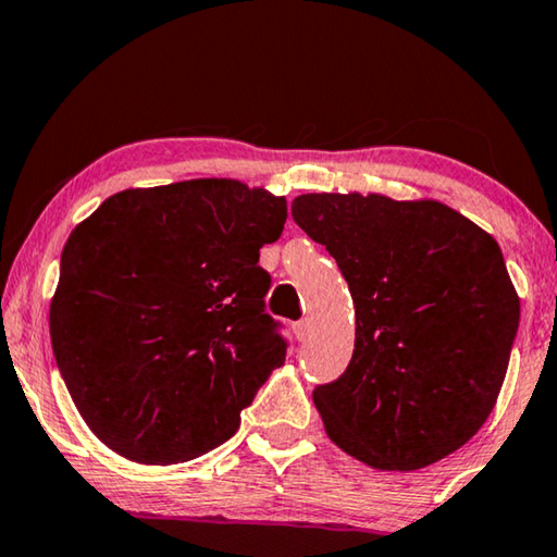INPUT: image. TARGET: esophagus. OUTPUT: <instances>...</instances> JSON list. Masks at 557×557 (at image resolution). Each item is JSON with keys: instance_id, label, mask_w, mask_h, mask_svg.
Returning a JSON list of instances; mask_svg holds the SVG:
<instances>
[{"instance_id": "esophagus-1", "label": "esophagus", "mask_w": 557, "mask_h": 557, "mask_svg": "<svg viewBox=\"0 0 557 557\" xmlns=\"http://www.w3.org/2000/svg\"><path fill=\"white\" fill-rule=\"evenodd\" d=\"M295 332H297L299 339H305L307 334L312 332V320H310V317H302V320H299V322L295 324Z\"/></svg>"}]
</instances>
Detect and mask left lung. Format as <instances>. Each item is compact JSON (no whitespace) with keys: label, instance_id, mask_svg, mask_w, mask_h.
Listing matches in <instances>:
<instances>
[{"label":"left lung","instance_id":"left-lung-1","mask_svg":"<svg viewBox=\"0 0 557 557\" xmlns=\"http://www.w3.org/2000/svg\"><path fill=\"white\" fill-rule=\"evenodd\" d=\"M293 218L355 299L349 367L312 394L326 436L382 471L454 454L493 411L520 322L498 243L444 202L374 193H307Z\"/></svg>","mask_w":557,"mask_h":557}]
</instances>
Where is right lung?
Masks as SVG:
<instances>
[{"instance_id": "1", "label": "right lung", "mask_w": 557, "mask_h": 557, "mask_svg": "<svg viewBox=\"0 0 557 557\" xmlns=\"http://www.w3.org/2000/svg\"><path fill=\"white\" fill-rule=\"evenodd\" d=\"M287 200L227 178L123 190L74 227L49 330L88 429L138 463L190 461L231 438L287 339L264 312L260 247Z\"/></svg>"}]
</instances>
